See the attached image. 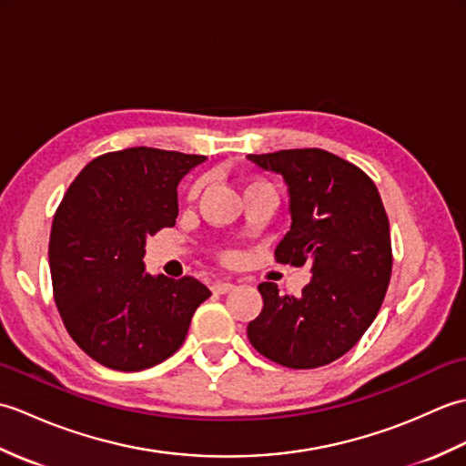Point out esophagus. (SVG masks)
Masks as SVG:
<instances>
[{
    "instance_id": "34e87169",
    "label": "esophagus",
    "mask_w": 466,
    "mask_h": 466,
    "mask_svg": "<svg viewBox=\"0 0 466 466\" xmlns=\"http://www.w3.org/2000/svg\"><path fill=\"white\" fill-rule=\"evenodd\" d=\"M232 289H234V284H232V282L218 280V282H214V284H212V292H214V294H226V292H230Z\"/></svg>"
}]
</instances>
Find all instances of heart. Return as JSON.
Instances as JSON below:
<instances>
[{"label": "heart", "mask_w": 466, "mask_h": 466, "mask_svg": "<svg viewBox=\"0 0 466 466\" xmlns=\"http://www.w3.org/2000/svg\"><path fill=\"white\" fill-rule=\"evenodd\" d=\"M196 190H198V184H196V186H194V187H192V194H194V192H196Z\"/></svg>", "instance_id": "obj_1"}]
</instances>
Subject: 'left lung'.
I'll list each match as a JSON object with an SVG mask.
<instances>
[{"label":"left lung","instance_id":"1","mask_svg":"<svg viewBox=\"0 0 466 466\" xmlns=\"http://www.w3.org/2000/svg\"><path fill=\"white\" fill-rule=\"evenodd\" d=\"M284 177L292 224L276 262L310 264L302 296L262 282V312L248 324L252 346L289 369L330 364L362 339L376 319L392 272L389 216L360 167L320 147L250 154Z\"/></svg>","mask_w":466,"mask_h":466}]
</instances>
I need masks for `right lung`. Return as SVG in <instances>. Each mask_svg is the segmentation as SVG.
I'll list each match as a JSON object with an SVG mask.
<instances>
[{"label":"right lung","instance_id":"1","mask_svg":"<svg viewBox=\"0 0 466 466\" xmlns=\"http://www.w3.org/2000/svg\"><path fill=\"white\" fill-rule=\"evenodd\" d=\"M206 156L157 147L97 156L69 184L49 234V272L66 330L112 370L136 372L180 349L212 292L146 272V238L177 218V182Z\"/></svg>","mask_w":466,"mask_h":466}]
</instances>
